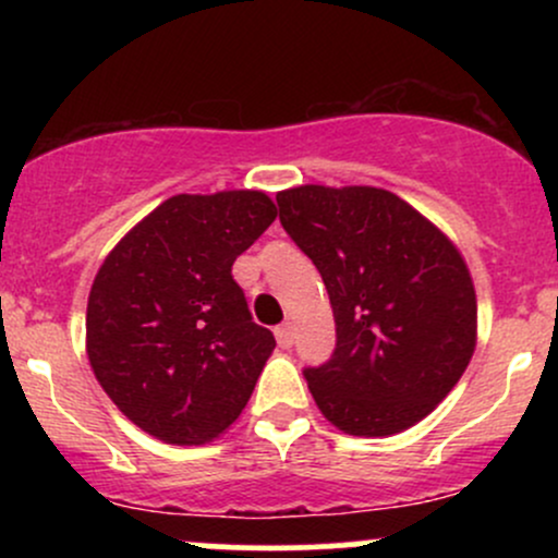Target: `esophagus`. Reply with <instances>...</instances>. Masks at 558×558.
I'll list each match as a JSON object with an SVG mask.
<instances>
[{"mask_svg": "<svg viewBox=\"0 0 558 558\" xmlns=\"http://www.w3.org/2000/svg\"><path fill=\"white\" fill-rule=\"evenodd\" d=\"M275 338H278V345H283V349H291L293 345V325L291 323H283L275 328Z\"/></svg>", "mask_w": 558, "mask_h": 558, "instance_id": "34e87169", "label": "esophagus"}]
</instances>
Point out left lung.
Segmentation results:
<instances>
[{
	"label": "left lung",
	"mask_w": 558,
	"mask_h": 558,
	"mask_svg": "<svg viewBox=\"0 0 558 558\" xmlns=\"http://www.w3.org/2000/svg\"><path fill=\"white\" fill-rule=\"evenodd\" d=\"M280 222L323 275L336 351L304 369L330 425L388 438L451 393L477 343V296L453 241L375 185L278 191Z\"/></svg>",
	"instance_id": "1"
}]
</instances>
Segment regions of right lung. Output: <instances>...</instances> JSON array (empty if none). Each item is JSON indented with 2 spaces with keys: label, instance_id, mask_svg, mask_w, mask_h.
Returning a JSON list of instances; mask_svg holds the SVG:
<instances>
[{
  "label": "right lung",
  "instance_id": "1",
  "mask_svg": "<svg viewBox=\"0 0 558 558\" xmlns=\"http://www.w3.org/2000/svg\"><path fill=\"white\" fill-rule=\"evenodd\" d=\"M275 217L265 191L178 194L101 262L88 362L114 407L157 440L209 444L252 399L275 338L248 315L230 267Z\"/></svg>",
  "mask_w": 558,
  "mask_h": 558
}]
</instances>
